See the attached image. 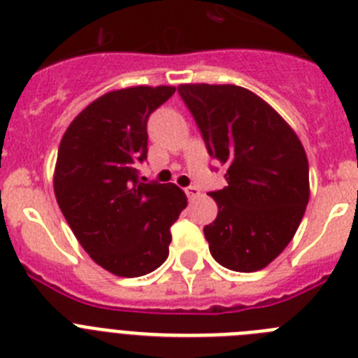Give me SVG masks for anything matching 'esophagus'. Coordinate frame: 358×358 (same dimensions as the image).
Here are the masks:
<instances>
[{
    "label": "esophagus",
    "mask_w": 358,
    "mask_h": 358,
    "mask_svg": "<svg viewBox=\"0 0 358 358\" xmlns=\"http://www.w3.org/2000/svg\"><path fill=\"white\" fill-rule=\"evenodd\" d=\"M186 195H188L189 201H194V199H197L199 195H201V189H199L197 186H188V188H186Z\"/></svg>",
    "instance_id": "1"
}]
</instances>
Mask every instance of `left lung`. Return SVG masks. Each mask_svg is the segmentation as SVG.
<instances>
[{
	"label": "left lung",
	"instance_id": "obj_1",
	"mask_svg": "<svg viewBox=\"0 0 358 358\" xmlns=\"http://www.w3.org/2000/svg\"><path fill=\"white\" fill-rule=\"evenodd\" d=\"M210 156L226 166L211 192L217 218L204 227L215 262L236 273L267 267L296 235L310 199L308 159L285 120L233 84H181Z\"/></svg>",
	"mask_w": 358,
	"mask_h": 358
}]
</instances>
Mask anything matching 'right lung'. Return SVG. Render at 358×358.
I'll list each match as a JSON object with an SVG mask.
<instances>
[{
	"instance_id": "1",
	"label": "right lung",
	"mask_w": 358,
	"mask_h": 358,
	"mask_svg": "<svg viewBox=\"0 0 358 358\" xmlns=\"http://www.w3.org/2000/svg\"><path fill=\"white\" fill-rule=\"evenodd\" d=\"M173 93V85L109 91L78 113L59 145V208L84 251L115 276L156 271L188 204L179 186L141 182L136 170L147 157L148 116Z\"/></svg>"
}]
</instances>
